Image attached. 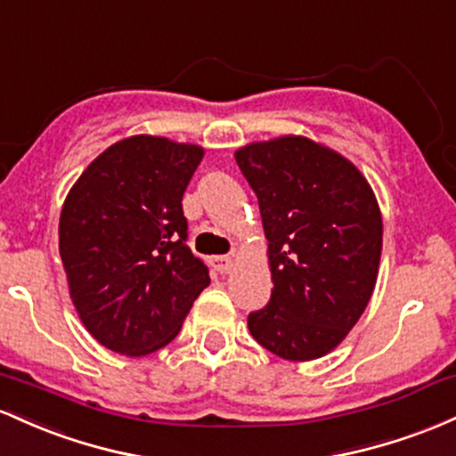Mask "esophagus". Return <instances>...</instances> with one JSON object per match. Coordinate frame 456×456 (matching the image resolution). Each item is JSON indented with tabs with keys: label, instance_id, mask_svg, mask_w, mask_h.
<instances>
[{
	"label": "esophagus",
	"instance_id": "1",
	"mask_svg": "<svg viewBox=\"0 0 456 456\" xmlns=\"http://www.w3.org/2000/svg\"><path fill=\"white\" fill-rule=\"evenodd\" d=\"M213 267L217 273H226V271H230V267H232V258H230V256H215Z\"/></svg>",
	"mask_w": 456,
	"mask_h": 456
}]
</instances>
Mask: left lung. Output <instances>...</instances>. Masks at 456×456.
Instances as JSON below:
<instances>
[{
    "instance_id": "left-lung-1",
    "label": "left lung",
    "mask_w": 456,
    "mask_h": 456,
    "mask_svg": "<svg viewBox=\"0 0 456 456\" xmlns=\"http://www.w3.org/2000/svg\"><path fill=\"white\" fill-rule=\"evenodd\" d=\"M258 198L273 290L249 312L258 345L290 362L323 357L360 321L381 258L379 204L349 159L286 135L234 152Z\"/></svg>"
}]
</instances>
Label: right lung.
I'll use <instances>...</instances> for the list:
<instances>
[{
    "label": "right lung",
    "instance_id": "obj_1",
    "mask_svg": "<svg viewBox=\"0 0 456 456\" xmlns=\"http://www.w3.org/2000/svg\"><path fill=\"white\" fill-rule=\"evenodd\" d=\"M204 151L133 135L86 167L60 215V256L81 323L107 349L140 357L176 338L211 284L187 248L183 193Z\"/></svg>",
    "mask_w": 456,
    "mask_h": 456
}]
</instances>
